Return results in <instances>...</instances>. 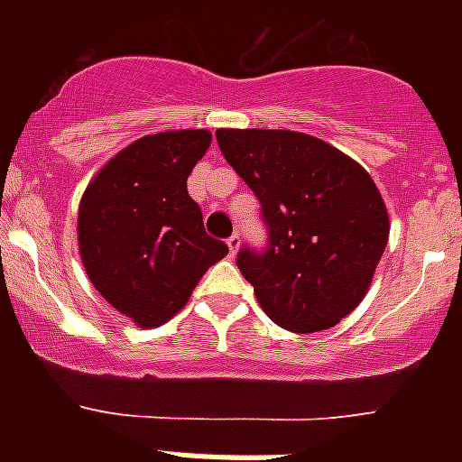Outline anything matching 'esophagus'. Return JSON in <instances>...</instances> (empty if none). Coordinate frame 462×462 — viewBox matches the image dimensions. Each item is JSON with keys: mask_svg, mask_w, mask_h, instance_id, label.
<instances>
[{"mask_svg": "<svg viewBox=\"0 0 462 462\" xmlns=\"http://www.w3.org/2000/svg\"><path fill=\"white\" fill-rule=\"evenodd\" d=\"M227 246H230V254L235 256V254L239 252V235H232V237L227 239Z\"/></svg>", "mask_w": 462, "mask_h": 462, "instance_id": "esophagus-1", "label": "esophagus"}]
</instances>
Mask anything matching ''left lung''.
<instances>
[{"instance_id": "1", "label": "left lung", "mask_w": 462, "mask_h": 462, "mask_svg": "<svg viewBox=\"0 0 462 462\" xmlns=\"http://www.w3.org/2000/svg\"><path fill=\"white\" fill-rule=\"evenodd\" d=\"M217 146L261 201L268 249L237 268L281 328L316 333L365 300L388 242L386 203L357 160L288 129H217Z\"/></svg>"}]
</instances>
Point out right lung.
I'll list each match as a JSON object with an SVG mask.
<instances>
[{"label":"right lung","mask_w":462,"mask_h":462,"mask_svg":"<svg viewBox=\"0 0 462 462\" xmlns=\"http://www.w3.org/2000/svg\"><path fill=\"white\" fill-rule=\"evenodd\" d=\"M206 129L160 132L105 162L79 203V252L93 288L139 328L170 321L227 245L203 230L187 177Z\"/></svg>","instance_id":"obj_1"}]
</instances>
